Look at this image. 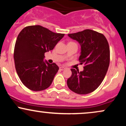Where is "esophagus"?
Segmentation results:
<instances>
[{
    "mask_svg": "<svg viewBox=\"0 0 126 126\" xmlns=\"http://www.w3.org/2000/svg\"><path fill=\"white\" fill-rule=\"evenodd\" d=\"M65 69H66V68L64 67H63V66H62V67H60V70H64Z\"/></svg>",
    "mask_w": 126,
    "mask_h": 126,
    "instance_id": "obj_1",
    "label": "esophagus"
}]
</instances>
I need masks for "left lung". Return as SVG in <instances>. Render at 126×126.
<instances>
[{
    "label": "left lung",
    "mask_w": 126,
    "mask_h": 126,
    "mask_svg": "<svg viewBox=\"0 0 126 126\" xmlns=\"http://www.w3.org/2000/svg\"><path fill=\"white\" fill-rule=\"evenodd\" d=\"M80 45L79 61L84 64L83 70L72 69L67 80L70 90L80 95L94 91L104 79L110 64V47L103 34L91 30L68 34Z\"/></svg>",
    "instance_id": "1"
}]
</instances>
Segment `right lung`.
Here are the masks:
<instances>
[{"label":"right lung","mask_w":126,"mask_h":126,"mask_svg":"<svg viewBox=\"0 0 126 126\" xmlns=\"http://www.w3.org/2000/svg\"><path fill=\"white\" fill-rule=\"evenodd\" d=\"M64 35L40 25L28 26L20 32L14 57L17 74L26 87L40 91L50 86L59 68L44 61V53L53 50Z\"/></svg>","instance_id":"obj_1"}]
</instances>
